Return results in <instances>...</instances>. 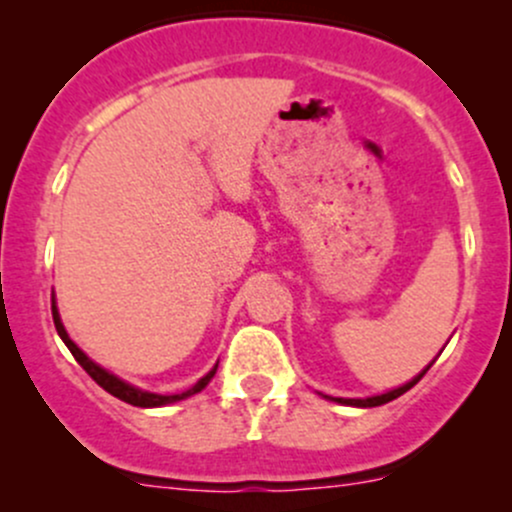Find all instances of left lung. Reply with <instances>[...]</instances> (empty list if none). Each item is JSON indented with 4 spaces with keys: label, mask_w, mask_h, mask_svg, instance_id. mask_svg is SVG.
I'll return each instance as SVG.
<instances>
[{
    "label": "left lung",
    "mask_w": 512,
    "mask_h": 512,
    "mask_svg": "<svg viewBox=\"0 0 512 512\" xmlns=\"http://www.w3.org/2000/svg\"><path fill=\"white\" fill-rule=\"evenodd\" d=\"M431 366V364H428ZM428 366L426 369L421 371V374L418 376H414V379L409 381V384H404V386H399V389H394V391H386V394H381V396H369V399H332V401H339V404H347V406H359V409H371V406H381V404H389V401H394V399H399L401 394H406V391L411 389V386H416L418 381H421V376L426 374L428 371Z\"/></svg>",
    "instance_id": "left-lung-1"
}]
</instances>
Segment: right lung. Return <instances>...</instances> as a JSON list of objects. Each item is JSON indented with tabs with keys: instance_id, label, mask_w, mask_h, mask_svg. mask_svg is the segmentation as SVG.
I'll list each match as a JSON object with an SVG mask.
<instances>
[{
	"instance_id": "right-lung-1",
	"label": "right lung",
	"mask_w": 512,
	"mask_h": 512,
	"mask_svg": "<svg viewBox=\"0 0 512 512\" xmlns=\"http://www.w3.org/2000/svg\"><path fill=\"white\" fill-rule=\"evenodd\" d=\"M51 314H54L56 332H59V337L64 339V344H66V347H69V352L74 354V359L79 361L81 366H84L86 374H89L91 379H94L96 384L101 386V389H106L108 394L116 396V399H121V401H126V404H131V406H141V409H156V406H168V404H175V401L188 399V396H193V394H198V391H203L205 386L210 384V379H213V376H215V371H218V364H215L213 369H210L208 374H205L203 379L198 381V384L190 386V389L183 391V394L163 396V394H151V391L136 389V386L126 384V381H123V379H118V376H113L111 371L101 369V366H98L96 361H91L89 356H86L84 352H81L79 347H76L74 342H71V337H69V334H66L64 324H61V317H59V309H56V302H51Z\"/></svg>"
}]
</instances>
